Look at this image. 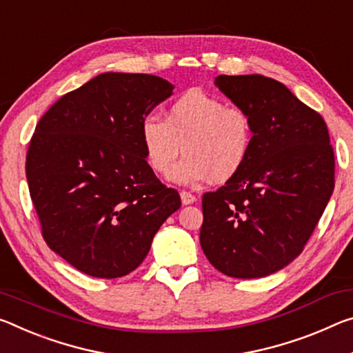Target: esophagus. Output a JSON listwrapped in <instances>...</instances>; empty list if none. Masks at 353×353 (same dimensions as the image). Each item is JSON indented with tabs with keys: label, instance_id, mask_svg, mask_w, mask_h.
<instances>
[{
	"label": "esophagus",
	"instance_id": "34e87169",
	"mask_svg": "<svg viewBox=\"0 0 353 353\" xmlns=\"http://www.w3.org/2000/svg\"><path fill=\"white\" fill-rule=\"evenodd\" d=\"M181 199H182L183 205H188V204H193L194 201H196V196L190 192H181Z\"/></svg>",
	"mask_w": 353,
	"mask_h": 353
}]
</instances>
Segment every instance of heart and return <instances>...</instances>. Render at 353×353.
Returning <instances> with one entry per match:
<instances>
[{
	"instance_id": "1",
	"label": "heart",
	"mask_w": 353,
	"mask_h": 353,
	"mask_svg": "<svg viewBox=\"0 0 353 353\" xmlns=\"http://www.w3.org/2000/svg\"><path fill=\"white\" fill-rule=\"evenodd\" d=\"M141 143L155 174L171 177L183 145L188 157L174 181L198 183L212 179L223 183L247 165L254 132L243 108L226 105L201 89H190L168 106L165 119L155 114L144 117Z\"/></svg>"
}]
</instances>
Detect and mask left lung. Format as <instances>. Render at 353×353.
Masks as SVG:
<instances>
[{
  "label": "left lung",
  "instance_id": "left-lung-1",
  "mask_svg": "<svg viewBox=\"0 0 353 353\" xmlns=\"http://www.w3.org/2000/svg\"><path fill=\"white\" fill-rule=\"evenodd\" d=\"M215 85L251 117L254 143L236 177L203 196L199 242L218 272L262 278L290 264L334 188L323 117L264 75H220Z\"/></svg>",
  "mask_w": 353,
  "mask_h": 353
}]
</instances>
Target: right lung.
<instances>
[{
  "instance_id": "obj_1",
  "label": "right lung",
  "mask_w": 353,
  "mask_h": 353,
  "mask_svg": "<svg viewBox=\"0 0 353 353\" xmlns=\"http://www.w3.org/2000/svg\"><path fill=\"white\" fill-rule=\"evenodd\" d=\"M174 86L148 74L106 72L67 92L36 125L26 179L42 236L89 276H125L181 207L146 161L141 122Z\"/></svg>"
}]
</instances>
